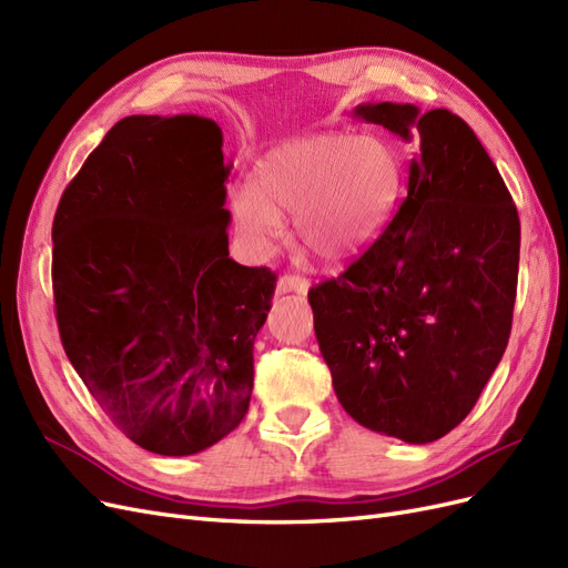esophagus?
Segmentation results:
<instances>
[{"label":"esophagus","instance_id":"esophagus-1","mask_svg":"<svg viewBox=\"0 0 568 568\" xmlns=\"http://www.w3.org/2000/svg\"><path fill=\"white\" fill-rule=\"evenodd\" d=\"M311 291V282L305 277H298V274H284V277L277 280V294H301L305 296Z\"/></svg>","mask_w":568,"mask_h":568}]
</instances>
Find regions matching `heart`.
<instances>
[{"mask_svg": "<svg viewBox=\"0 0 568 568\" xmlns=\"http://www.w3.org/2000/svg\"><path fill=\"white\" fill-rule=\"evenodd\" d=\"M400 189L403 168L386 142L322 132L272 149L257 165L255 189L234 196V220L263 251L284 236V217L296 220L307 251L343 265L382 234Z\"/></svg>", "mask_w": 568, "mask_h": 568, "instance_id": "1", "label": "heart"}]
</instances>
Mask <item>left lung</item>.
I'll return each instance as SVG.
<instances>
[{
	"label": "left lung",
	"instance_id": "left-lung-1",
	"mask_svg": "<svg viewBox=\"0 0 568 568\" xmlns=\"http://www.w3.org/2000/svg\"><path fill=\"white\" fill-rule=\"evenodd\" d=\"M353 113L415 144L407 199L365 255L307 301L343 409L369 432L424 445L469 415L500 365L519 213L459 115L393 101Z\"/></svg>",
	"mask_w": 568,
	"mask_h": 568
}]
</instances>
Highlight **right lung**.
<instances>
[{
	"instance_id": "add662e5",
	"label": "right lung",
	"mask_w": 568,
	"mask_h": 568,
	"mask_svg": "<svg viewBox=\"0 0 568 568\" xmlns=\"http://www.w3.org/2000/svg\"><path fill=\"white\" fill-rule=\"evenodd\" d=\"M222 130L128 115L65 186L51 227L63 351L140 448L184 457L242 424L274 274L230 257Z\"/></svg>"
}]
</instances>
